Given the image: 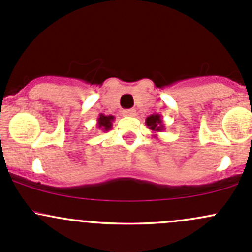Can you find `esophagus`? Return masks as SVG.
Listing matches in <instances>:
<instances>
[{"label": "esophagus", "instance_id": "34e87169", "mask_svg": "<svg viewBox=\"0 0 252 252\" xmlns=\"http://www.w3.org/2000/svg\"><path fill=\"white\" fill-rule=\"evenodd\" d=\"M123 114L126 117H134L136 114V112L135 110H133V108H130V110H124Z\"/></svg>", "mask_w": 252, "mask_h": 252}]
</instances>
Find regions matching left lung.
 <instances>
[{"instance_id": "obj_1", "label": "left lung", "mask_w": 252, "mask_h": 252, "mask_svg": "<svg viewBox=\"0 0 252 252\" xmlns=\"http://www.w3.org/2000/svg\"><path fill=\"white\" fill-rule=\"evenodd\" d=\"M145 124L147 126V128L150 130H152V133H159V131L164 130V124H163V119H162L161 114L158 113H154L151 116H149L145 121ZM156 136V135H154Z\"/></svg>"}]
</instances>
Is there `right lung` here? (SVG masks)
Masks as SVG:
<instances>
[{"mask_svg":"<svg viewBox=\"0 0 252 252\" xmlns=\"http://www.w3.org/2000/svg\"><path fill=\"white\" fill-rule=\"evenodd\" d=\"M113 121H114L113 116H106V114L101 113L100 116H98L97 124H96V126H97V128L101 129V130L108 131L111 130L112 126H113V123H112Z\"/></svg>","mask_w":252,"mask_h":252,"instance_id":"obj_1","label":"right lung"}]
</instances>
